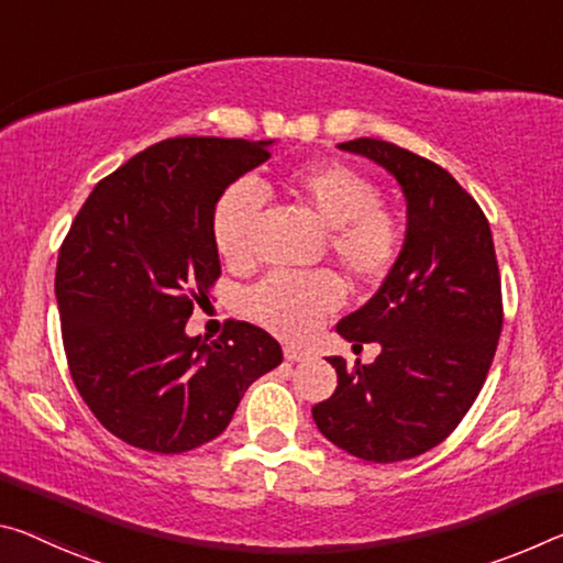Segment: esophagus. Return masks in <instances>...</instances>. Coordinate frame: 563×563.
<instances>
[{
	"mask_svg": "<svg viewBox=\"0 0 563 563\" xmlns=\"http://www.w3.org/2000/svg\"><path fill=\"white\" fill-rule=\"evenodd\" d=\"M283 353H285V361H290V363L306 361V358H308V353L300 351V347H296V345H285Z\"/></svg>",
	"mask_w": 563,
	"mask_h": 563,
	"instance_id": "esophagus-1",
	"label": "esophagus"
}]
</instances>
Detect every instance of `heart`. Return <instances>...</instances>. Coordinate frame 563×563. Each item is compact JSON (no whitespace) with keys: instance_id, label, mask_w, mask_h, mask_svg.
Masks as SVG:
<instances>
[{"instance_id":"1","label":"heart","mask_w":563,"mask_h":563,"mask_svg":"<svg viewBox=\"0 0 563 563\" xmlns=\"http://www.w3.org/2000/svg\"><path fill=\"white\" fill-rule=\"evenodd\" d=\"M285 187L328 228V250L347 278L355 285L388 278L404 250V222L380 202L376 180L345 163H313L292 169ZM263 205V190L250 180L230 185L218 198L210 230L212 243L228 263L247 261ZM341 302L343 288L333 273L306 278L271 275L247 290L245 310L273 333L302 341Z\"/></svg>"}]
</instances>
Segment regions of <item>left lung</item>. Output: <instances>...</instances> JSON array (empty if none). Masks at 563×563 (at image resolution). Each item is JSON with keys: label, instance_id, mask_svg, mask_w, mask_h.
Masks as SVG:
<instances>
[{"label": "left lung", "instance_id": "obj_1", "mask_svg": "<svg viewBox=\"0 0 563 563\" xmlns=\"http://www.w3.org/2000/svg\"><path fill=\"white\" fill-rule=\"evenodd\" d=\"M386 167L406 195V240L394 271L338 323L351 343H378L371 365L328 358L338 388L313 406L330 443L373 463L439 445L484 388L504 325L494 238L478 202L441 165L373 137L338 145Z\"/></svg>", "mask_w": 563, "mask_h": 563}]
</instances>
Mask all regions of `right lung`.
<instances>
[{"label": "right lung", "mask_w": 563, "mask_h": 563, "mask_svg": "<svg viewBox=\"0 0 563 563\" xmlns=\"http://www.w3.org/2000/svg\"><path fill=\"white\" fill-rule=\"evenodd\" d=\"M271 145L157 142L95 185L59 247L69 373L97 421L135 449L173 456L218 439L250 383L283 361L280 343L243 320L212 343L185 333L220 278L216 202Z\"/></svg>", "instance_id": "add662e5"}]
</instances>
